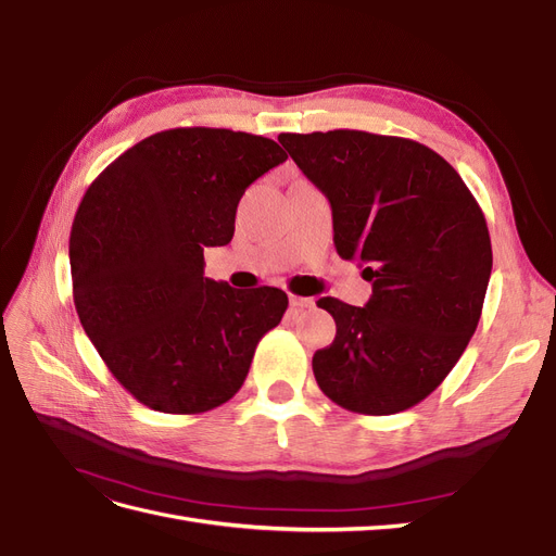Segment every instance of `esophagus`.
I'll use <instances>...</instances> for the list:
<instances>
[{
	"instance_id": "34e87169",
	"label": "esophagus",
	"mask_w": 556,
	"mask_h": 556,
	"mask_svg": "<svg viewBox=\"0 0 556 556\" xmlns=\"http://www.w3.org/2000/svg\"><path fill=\"white\" fill-rule=\"evenodd\" d=\"M290 306L294 311H311L315 308V299L313 296H296V294H290Z\"/></svg>"
}]
</instances>
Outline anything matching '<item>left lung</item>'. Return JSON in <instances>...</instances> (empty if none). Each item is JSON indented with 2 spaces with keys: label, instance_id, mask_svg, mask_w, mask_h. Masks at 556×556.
Segmentation results:
<instances>
[{
  "label": "left lung",
  "instance_id": "1",
  "mask_svg": "<svg viewBox=\"0 0 556 556\" xmlns=\"http://www.w3.org/2000/svg\"><path fill=\"white\" fill-rule=\"evenodd\" d=\"M278 141L329 199L333 245L374 285L366 306L325 296L336 339L313 355L333 403L362 415L427 399L476 333L492 241L478 201L431 148L357 129L280 134Z\"/></svg>",
  "mask_w": 556,
  "mask_h": 556
}]
</instances>
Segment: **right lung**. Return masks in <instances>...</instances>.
<instances>
[{
    "label": "right lung",
    "mask_w": 556,
    "mask_h": 556,
    "mask_svg": "<svg viewBox=\"0 0 556 556\" xmlns=\"http://www.w3.org/2000/svg\"><path fill=\"white\" fill-rule=\"evenodd\" d=\"M288 160L264 137L178 127L139 141L83 197L70 239L74 304L88 339L143 406L194 415L241 390L288 294L204 278L250 182Z\"/></svg>",
    "instance_id": "right-lung-1"
}]
</instances>
